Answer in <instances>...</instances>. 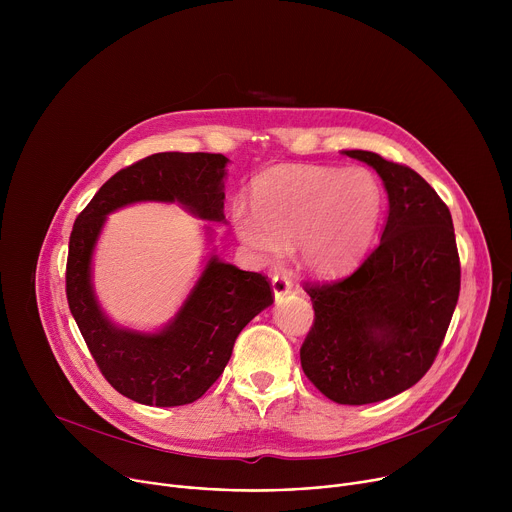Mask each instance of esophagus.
I'll list each match as a JSON object with an SVG mask.
<instances>
[{"label": "esophagus", "mask_w": 512, "mask_h": 512, "mask_svg": "<svg viewBox=\"0 0 512 512\" xmlns=\"http://www.w3.org/2000/svg\"><path fill=\"white\" fill-rule=\"evenodd\" d=\"M271 285H273L275 300H281L283 296L289 294L291 289H294V283H291V279L285 277V275H273V277H271Z\"/></svg>", "instance_id": "34e87169"}]
</instances>
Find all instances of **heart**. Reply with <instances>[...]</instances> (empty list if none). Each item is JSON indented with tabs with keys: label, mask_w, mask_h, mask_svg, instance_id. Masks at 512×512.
Returning <instances> with one entry per match:
<instances>
[{
	"label": "heart",
	"mask_w": 512,
	"mask_h": 512,
	"mask_svg": "<svg viewBox=\"0 0 512 512\" xmlns=\"http://www.w3.org/2000/svg\"><path fill=\"white\" fill-rule=\"evenodd\" d=\"M255 208L237 206L239 239L261 259L279 261L296 243L304 269L334 275L358 263L375 241L385 192L360 166L283 164L253 182Z\"/></svg>",
	"instance_id": "obj_1"
}]
</instances>
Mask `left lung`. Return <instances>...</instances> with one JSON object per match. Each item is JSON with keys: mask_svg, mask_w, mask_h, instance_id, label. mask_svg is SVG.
<instances>
[{"mask_svg": "<svg viewBox=\"0 0 512 512\" xmlns=\"http://www.w3.org/2000/svg\"><path fill=\"white\" fill-rule=\"evenodd\" d=\"M348 158L377 170L389 196L379 247L350 275L312 283L314 324L302 369L340 405L385 401L433 364L460 296V257L446 202L411 168L379 154Z\"/></svg>", "mask_w": 512, "mask_h": 512, "instance_id": "left-lung-1", "label": "left lung"}]
</instances>
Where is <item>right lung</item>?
I'll use <instances>...</instances> for the list:
<instances>
[{
	"mask_svg": "<svg viewBox=\"0 0 512 512\" xmlns=\"http://www.w3.org/2000/svg\"><path fill=\"white\" fill-rule=\"evenodd\" d=\"M227 158L164 152L111 176L70 233L66 300L99 371L121 395L156 407L188 405L223 375L241 330L267 306L265 275L212 255L176 318L160 332L125 330L103 314L91 283L95 243L109 212L133 202H180L204 221L225 223Z\"/></svg>",
	"mask_w": 512,
	"mask_h": 512,
	"instance_id": "obj_1",
	"label": "right lung"
}]
</instances>
